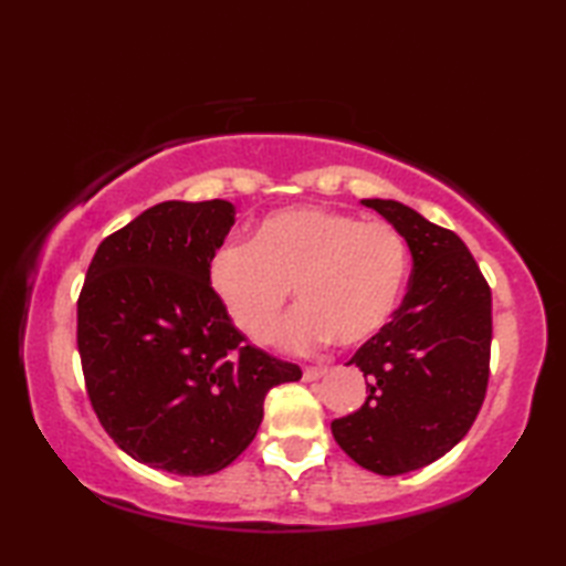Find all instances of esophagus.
I'll list each match as a JSON object with an SVG mask.
<instances>
[{
    "mask_svg": "<svg viewBox=\"0 0 566 566\" xmlns=\"http://www.w3.org/2000/svg\"><path fill=\"white\" fill-rule=\"evenodd\" d=\"M326 367H306L304 369V381H316L321 377H326Z\"/></svg>",
    "mask_w": 566,
    "mask_h": 566,
    "instance_id": "esophagus-1",
    "label": "esophagus"
}]
</instances>
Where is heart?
I'll use <instances>...</instances> for the list:
<instances>
[{
  "label": "heart",
  "instance_id": "obj_1",
  "mask_svg": "<svg viewBox=\"0 0 566 566\" xmlns=\"http://www.w3.org/2000/svg\"><path fill=\"white\" fill-rule=\"evenodd\" d=\"M213 292L250 340H270L290 302L296 314L276 335L290 350L335 340L355 347L391 321L408 276V248L391 223L304 207L270 213L250 243L228 240L209 262Z\"/></svg>",
  "mask_w": 566,
  "mask_h": 566
}]
</instances>
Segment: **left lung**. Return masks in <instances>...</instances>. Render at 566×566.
Here are the masks:
<instances>
[{
  "label": "left lung",
  "mask_w": 566,
  "mask_h": 566,
  "mask_svg": "<svg viewBox=\"0 0 566 566\" xmlns=\"http://www.w3.org/2000/svg\"><path fill=\"white\" fill-rule=\"evenodd\" d=\"M363 203L403 235L413 270L391 321L347 363L365 371V403L331 430L359 467L396 476L472 428L489 384L491 290L460 235L394 199Z\"/></svg>",
  "instance_id": "obj_1"
}]
</instances>
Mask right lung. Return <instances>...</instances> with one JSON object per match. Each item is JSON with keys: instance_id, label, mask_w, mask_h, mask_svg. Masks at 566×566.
Segmentation results:
<instances>
[{"instance_id": "1", "label": "right lung", "mask_w": 566, "mask_h": 566, "mask_svg": "<svg viewBox=\"0 0 566 566\" xmlns=\"http://www.w3.org/2000/svg\"><path fill=\"white\" fill-rule=\"evenodd\" d=\"M235 223L231 201H163L102 240L77 302L84 387L134 460L182 476L221 472L262 423L264 396L298 381L240 333L209 262Z\"/></svg>"}]
</instances>
